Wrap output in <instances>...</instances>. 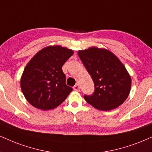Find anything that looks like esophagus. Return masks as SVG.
<instances>
[{"label": "esophagus", "mask_w": 152, "mask_h": 152, "mask_svg": "<svg viewBox=\"0 0 152 152\" xmlns=\"http://www.w3.org/2000/svg\"><path fill=\"white\" fill-rule=\"evenodd\" d=\"M74 90H75V91H79L80 90V86H79V85L78 84H76L75 85V86H74Z\"/></svg>", "instance_id": "1"}]
</instances>
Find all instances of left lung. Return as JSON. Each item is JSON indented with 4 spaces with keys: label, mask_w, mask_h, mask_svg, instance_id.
Listing matches in <instances>:
<instances>
[{
    "label": "left lung",
    "mask_w": 152,
    "mask_h": 152,
    "mask_svg": "<svg viewBox=\"0 0 152 152\" xmlns=\"http://www.w3.org/2000/svg\"><path fill=\"white\" fill-rule=\"evenodd\" d=\"M94 84L91 95H84L88 104L108 111L124 102L131 90V79L120 60L104 48L92 47L78 52Z\"/></svg>",
    "instance_id": "obj_1"
}]
</instances>
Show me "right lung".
<instances>
[{
	"instance_id": "obj_1",
	"label": "right lung",
	"mask_w": 152,
	"mask_h": 152,
	"mask_svg": "<svg viewBox=\"0 0 152 152\" xmlns=\"http://www.w3.org/2000/svg\"><path fill=\"white\" fill-rule=\"evenodd\" d=\"M73 54L72 50L50 46L39 50L30 60L22 74L21 88L32 106L50 110L66 99L73 89L66 85L62 67Z\"/></svg>"
}]
</instances>
